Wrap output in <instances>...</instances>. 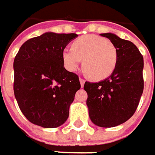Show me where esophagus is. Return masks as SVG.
<instances>
[{"label": "esophagus", "mask_w": 155, "mask_h": 155, "mask_svg": "<svg viewBox=\"0 0 155 155\" xmlns=\"http://www.w3.org/2000/svg\"><path fill=\"white\" fill-rule=\"evenodd\" d=\"M80 82H81V87H83V85H84V83H85V80H84L83 78L80 77Z\"/></svg>", "instance_id": "esophagus-1"}]
</instances>
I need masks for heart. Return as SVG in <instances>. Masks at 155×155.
I'll return each instance as SVG.
<instances>
[{"mask_svg":"<svg viewBox=\"0 0 155 155\" xmlns=\"http://www.w3.org/2000/svg\"><path fill=\"white\" fill-rule=\"evenodd\" d=\"M87 74L94 80H103L114 71L118 52L115 45L104 37L88 35L79 37L72 43V48L62 51L64 65L74 72L81 63Z\"/></svg>","mask_w":155,"mask_h":155,"instance_id":"1","label":"heart"}]
</instances>
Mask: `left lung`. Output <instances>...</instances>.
<instances>
[{
  "label": "left lung",
  "mask_w": 155,
  "mask_h": 155,
  "mask_svg": "<svg viewBox=\"0 0 155 155\" xmlns=\"http://www.w3.org/2000/svg\"><path fill=\"white\" fill-rule=\"evenodd\" d=\"M108 38L118 52L113 74L99 82L86 81L87 106L92 122L112 128L130 119L136 112L144 90V59L133 42L114 34H101Z\"/></svg>",
  "instance_id": "1"
}]
</instances>
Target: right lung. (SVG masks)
<instances>
[{
  "mask_svg": "<svg viewBox=\"0 0 155 155\" xmlns=\"http://www.w3.org/2000/svg\"><path fill=\"white\" fill-rule=\"evenodd\" d=\"M76 34L45 33L27 40L14 59V94L30 122L57 128L69 116L81 88L76 74L64 67L62 51Z\"/></svg>",
  "mask_w": 155,
  "mask_h": 155,
  "instance_id": "obj_1",
  "label": "right lung"
}]
</instances>
